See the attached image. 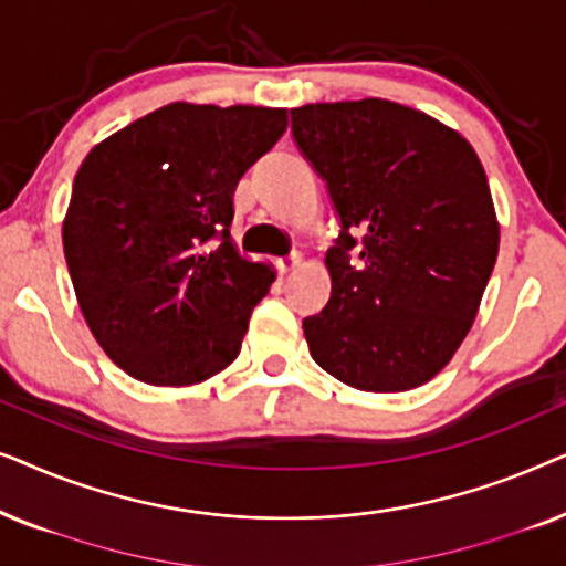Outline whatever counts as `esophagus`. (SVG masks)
<instances>
[{"mask_svg": "<svg viewBox=\"0 0 566 566\" xmlns=\"http://www.w3.org/2000/svg\"><path fill=\"white\" fill-rule=\"evenodd\" d=\"M301 262H304V254L301 252H291V254H283V258H277V268H281V273H291V270H296Z\"/></svg>", "mask_w": 566, "mask_h": 566, "instance_id": "34e87169", "label": "esophagus"}]
</instances>
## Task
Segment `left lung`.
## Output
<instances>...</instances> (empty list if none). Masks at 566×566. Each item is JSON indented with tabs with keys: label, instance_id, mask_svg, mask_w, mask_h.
I'll return each instance as SVG.
<instances>
[{
	"label": "left lung",
	"instance_id": "left-lung-1",
	"mask_svg": "<svg viewBox=\"0 0 566 566\" xmlns=\"http://www.w3.org/2000/svg\"><path fill=\"white\" fill-rule=\"evenodd\" d=\"M291 130L339 216L308 353L360 391L428 384L469 335L497 260L482 161L459 130L381 97L293 107Z\"/></svg>",
	"mask_w": 566,
	"mask_h": 566
}]
</instances>
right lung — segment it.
<instances>
[{
    "mask_svg": "<svg viewBox=\"0 0 566 566\" xmlns=\"http://www.w3.org/2000/svg\"><path fill=\"white\" fill-rule=\"evenodd\" d=\"M285 128V107L169 103L84 157L66 265L90 332L128 376L192 386L237 360L275 270L231 242L234 190Z\"/></svg>",
    "mask_w": 566,
    "mask_h": 566,
    "instance_id": "obj_1",
    "label": "right lung"
}]
</instances>
